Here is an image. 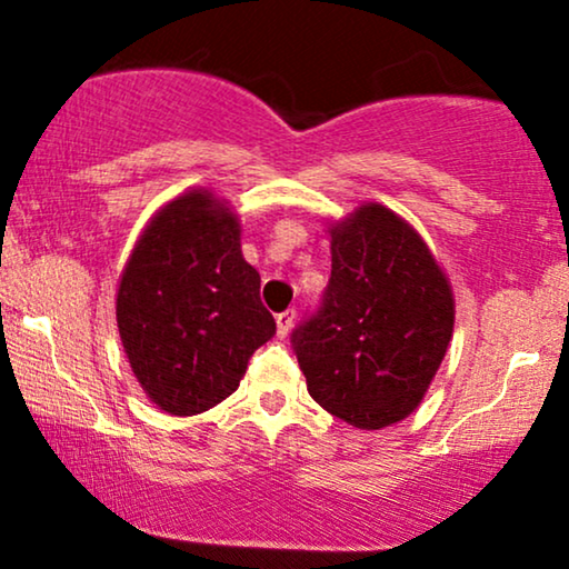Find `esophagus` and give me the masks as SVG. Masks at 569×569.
<instances>
[{"mask_svg": "<svg viewBox=\"0 0 569 569\" xmlns=\"http://www.w3.org/2000/svg\"><path fill=\"white\" fill-rule=\"evenodd\" d=\"M295 326V310H284V313H277V337H287Z\"/></svg>", "mask_w": 569, "mask_h": 569, "instance_id": "34e87169", "label": "esophagus"}]
</instances>
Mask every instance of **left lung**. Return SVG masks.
I'll use <instances>...</instances> for the list:
<instances>
[{"label":"left lung","instance_id":"obj_1","mask_svg":"<svg viewBox=\"0 0 569 569\" xmlns=\"http://www.w3.org/2000/svg\"><path fill=\"white\" fill-rule=\"evenodd\" d=\"M453 337V292L401 217L365 204L331 228V279L292 331L308 393L333 417L380 430L419 407Z\"/></svg>","mask_w":569,"mask_h":569}]
</instances>
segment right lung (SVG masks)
<instances>
[{
  "instance_id": "right-lung-1",
  "label": "right lung",
  "mask_w": 569,
  "mask_h": 569,
  "mask_svg": "<svg viewBox=\"0 0 569 569\" xmlns=\"http://www.w3.org/2000/svg\"><path fill=\"white\" fill-rule=\"evenodd\" d=\"M261 277L240 253V224L209 191L170 201L121 274L116 321L144 393L191 417L236 391L248 360L277 333Z\"/></svg>"
}]
</instances>
